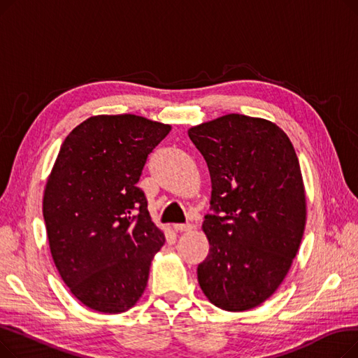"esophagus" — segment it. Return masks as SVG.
Listing matches in <instances>:
<instances>
[{
    "label": "esophagus",
    "instance_id": "34e87169",
    "mask_svg": "<svg viewBox=\"0 0 358 358\" xmlns=\"http://www.w3.org/2000/svg\"><path fill=\"white\" fill-rule=\"evenodd\" d=\"M173 228L177 232H187V231H192L193 229V227H192L190 223H176Z\"/></svg>",
    "mask_w": 358,
    "mask_h": 358
}]
</instances>
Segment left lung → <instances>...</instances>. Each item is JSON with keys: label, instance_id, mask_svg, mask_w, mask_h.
Listing matches in <instances>:
<instances>
[{"label": "left lung", "instance_id": "8db88e82", "mask_svg": "<svg viewBox=\"0 0 358 358\" xmlns=\"http://www.w3.org/2000/svg\"><path fill=\"white\" fill-rule=\"evenodd\" d=\"M208 164L212 209L203 232L209 254L197 267L216 308L245 312L283 283L302 242L306 194L296 150L275 123L231 113L189 129Z\"/></svg>", "mask_w": 358, "mask_h": 358}]
</instances>
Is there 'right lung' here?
I'll return each mask as SVG.
<instances>
[{
    "instance_id": "right-lung-1",
    "label": "right lung",
    "mask_w": 358,
    "mask_h": 358,
    "mask_svg": "<svg viewBox=\"0 0 358 358\" xmlns=\"http://www.w3.org/2000/svg\"><path fill=\"white\" fill-rule=\"evenodd\" d=\"M169 130L136 115L91 116L52 166L43 193L50 254L69 292L92 310L123 313L146 289L165 235L136 182Z\"/></svg>"
}]
</instances>
